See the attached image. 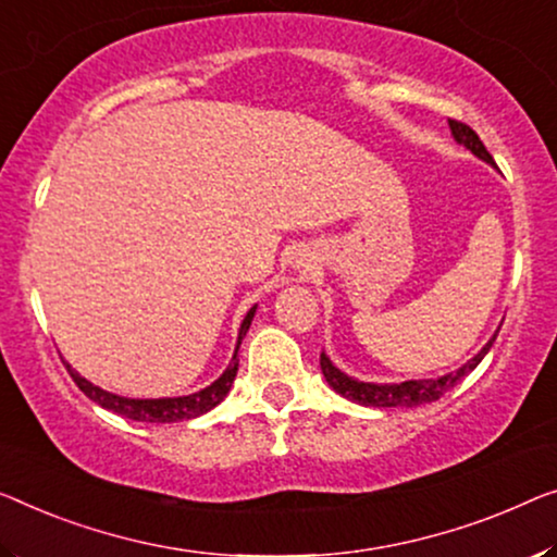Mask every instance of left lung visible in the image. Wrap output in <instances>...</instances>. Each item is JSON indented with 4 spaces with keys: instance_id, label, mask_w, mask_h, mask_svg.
I'll list each match as a JSON object with an SVG mask.
<instances>
[{
    "instance_id": "obj_1",
    "label": "left lung",
    "mask_w": 557,
    "mask_h": 557,
    "mask_svg": "<svg viewBox=\"0 0 557 557\" xmlns=\"http://www.w3.org/2000/svg\"><path fill=\"white\" fill-rule=\"evenodd\" d=\"M450 129H453L455 139H458L460 145L468 147L472 154H478L480 160L495 164L493 154L487 152L483 139L475 135V129H472L470 124L450 120ZM497 332H500V330H497ZM495 337L468 364H462L458 372H450V375L437 377V380H408V383H400V385L358 383V380L347 377L345 372H339L335 364L327 360L325 352L320 355V368H322V375H325V380L332 385V389H335V393H339L343 397H347V400H355L360 405H370V408H412V405L440 400V397H443L447 389L458 385L460 380L468 375V372L475 370L480 360L485 358L487 350H491L493 343H495Z\"/></svg>"
}]
</instances>
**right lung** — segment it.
<instances>
[{
  "mask_svg": "<svg viewBox=\"0 0 557 557\" xmlns=\"http://www.w3.org/2000/svg\"><path fill=\"white\" fill-rule=\"evenodd\" d=\"M252 318H255V307L250 312H247V318L243 320L237 347H239V343H243V337L247 335V330H250ZM237 364H239V360H237V352H235V358H232L230 368L222 372V377L214 380L210 387L199 389V393L187 395V397H162V400H129V397L104 393L102 387H97V385L89 383V380L79 377L77 372L70 368V364H66V372H70L72 380L77 383L82 393H85L89 400L102 405L104 410H112L117 414H124V418L139 420V422H180V420H193V418H197V414L212 410L214 405H220L222 400H225V395L230 393L232 383H235Z\"/></svg>",
  "mask_w": 557,
  "mask_h": 557,
  "instance_id": "obj_1",
  "label": "right lung"
}]
</instances>
